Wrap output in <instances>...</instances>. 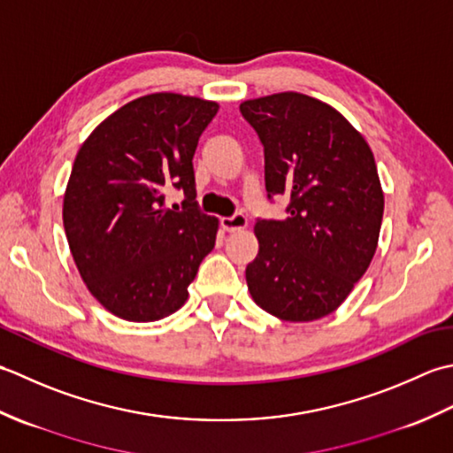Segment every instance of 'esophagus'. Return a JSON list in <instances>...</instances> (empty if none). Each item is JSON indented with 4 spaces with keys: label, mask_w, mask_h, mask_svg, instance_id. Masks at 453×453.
Returning <instances> with one entry per match:
<instances>
[{
    "label": "esophagus",
    "mask_w": 453,
    "mask_h": 453,
    "mask_svg": "<svg viewBox=\"0 0 453 453\" xmlns=\"http://www.w3.org/2000/svg\"><path fill=\"white\" fill-rule=\"evenodd\" d=\"M220 226H223L226 233H236V230H242V228L248 226V219L244 215L223 217V219H220Z\"/></svg>",
    "instance_id": "obj_1"
}]
</instances>
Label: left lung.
<instances>
[{
    "label": "left lung",
    "instance_id": "8db88e82",
    "mask_svg": "<svg viewBox=\"0 0 453 453\" xmlns=\"http://www.w3.org/2000/svg\"><path fill=\"white\" fill-rule=\"evenodd\" d=\"M264 144L267 197L288 196V219H257L246 267L254 303L289 322L334 312L373 260L383 189L365 138L322 101L283 91L240 104Z\"/></svg>",
    "mask_w": 453,
    "mask_h": 453
}]
</instances>
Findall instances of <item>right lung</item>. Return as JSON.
Here are the masks:
<instances>
[{
    "label": "right lung",
    "instance_id": "add662e5",
    "mask_svg": "<svg viewBox=\"0 0 453 453\" xmlns=\"http://www.w3.org/2000/svg\"><path fill=\"white\" fill-rule=\"evenodd\" d=\"M219 104L181 94L128 101L78 150L64 193L70 252L89 293L131 322L172 315L188 301L199 264L215 248L219 219L196 203V154ZM172 187L180 211L163 199Z\"/></svg>",
    "mask_w": 453,
    "mask_h": 453
}]
</instances>
